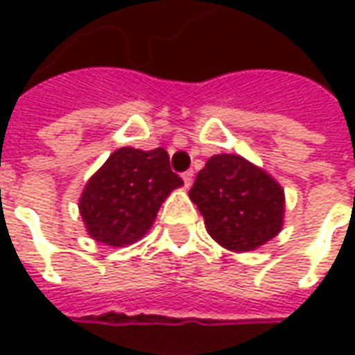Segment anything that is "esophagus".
Segmentation results:
<instances>
[{
    "label": "esophagus",
    "mask_w": 355,
    "mask_h": 355,
    "mask_svg": "<svg viewBox=\"0 0 355 355\" xmlns=\"http://www.w3.org/2000/svg\"><path fill=\"white\" fill-rule=\"evenodd\" d=\"M182 180H184L186 188H190L193 182V171H186L184 175H182Z\"/></svg>",
    "instance_id": "34e87169"
}]
</instances>
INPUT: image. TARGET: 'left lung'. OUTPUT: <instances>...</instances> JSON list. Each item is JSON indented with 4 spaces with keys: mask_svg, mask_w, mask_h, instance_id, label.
Masks as SVG:
<instances>
[{
    "mask_svg": "<svg viewBox=\"0 0 355 355\" xmlns=\"http://www.w3.org/2000/svg\"><path fill=\"white\" fill-rule=\"evenodd\" d=\"M209 236L234 253L254 251L283 228L285 193L266 171L238 154L209 157L190 190Z\"/></svg>",
    "mask_w": 355,
    "mask_h": 355,
    "instance_id": "1",
    "label": "left lung"
}]
</instances>
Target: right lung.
Instances as JSON below:
<instances>
[{
    "mask_svg": "<svg viewBox=\"0 0 355 355\" xmlns=\"http://www.w3.org/2000/svg\"><path fill=\"white\" fill-rule=\"evenodd\" d=\"M182 184V178L171 171L169 154L163 148L150 152L119 148L81 192L85 230L104 245H131L144 238L163 201Z\"/></svg>",
    "mask_w": 355,
    "mask_h": 355,
    "instance_id": "right-lung-1",
    "label": "right lung"
}]
</instances>
